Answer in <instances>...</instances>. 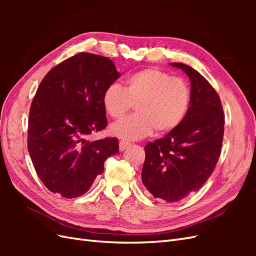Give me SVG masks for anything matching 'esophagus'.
I'll return each instance as SVG.
<instances>
[{
	"label": "esophagus",
	"mask_w": 256,
	"mask_h": 256,
	"mask_svg": "<svg viewBox=\"0 0 256 256\" xmlns=\"http://www.w3.org/2000/svg\"><path fill=\"white\" fill-rule=\"evenodd\" d=\"M128 146H130V143H129V142H127V141H120V152L125 150Z\"/></svg>",
	"instance_id": "1"
}]
</instances>
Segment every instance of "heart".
<instances>
[{
	"mask_svg": "<svg viewBox=\"0 0 256 256\" xmlns=\"http://www.w3.org/2000/svg\"><path fill=\"white\" fill-rule=\"evenodd\" d=\"M134 104L136 114L111 126V134L125 140H140L154 128L171 132L180 125L190 106V90L180 78L157 68H145L128 76L124 88L111 84L104 92L102 106L114 120L122 118Z\"/></svg>",
	"mask_w": 256,
	"mask_h": 256,
	"instance_id": "heart-1",
	"label": "heart"
}]
</instances>
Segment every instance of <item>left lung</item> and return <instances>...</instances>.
Instances as JSON below:
<instances>
[{"mask_svg":"<svg viewBox=\"0 0 256 256\" xmlns=\"http://www.w3.org/2000/svg\"><path fill=\"white\" fill-rule=\"evenodd\" d=\"M189 76L190 106L182 124L145 150L142 182L154 198L178 202L203 187L219 160L224 115L214 88L196 69L170 63Z\"/></svg>","mask_w":256,"mask_h":256,"instance_id":"obj_1","label":"left lung"}]
</instances>
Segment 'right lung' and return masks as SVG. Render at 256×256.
<instances>
[{"instance_id":"obj_1","label":"right lung","mask_w":256,"mask_h":256,"mask_svg":"<svg viewBox=\"0 0 256 256\" xmlns=\"http://www.w3.org/2000/svg\"><path fill=\"white\" fill-rule=\"evenodd\" d=\"M120 76L110 58L85 52L44 76L30 106L28 150L51 192L81 196L104 172V161L118 152V138H85L106 128L102 95Z\"/></svg>"}]
</instances>
